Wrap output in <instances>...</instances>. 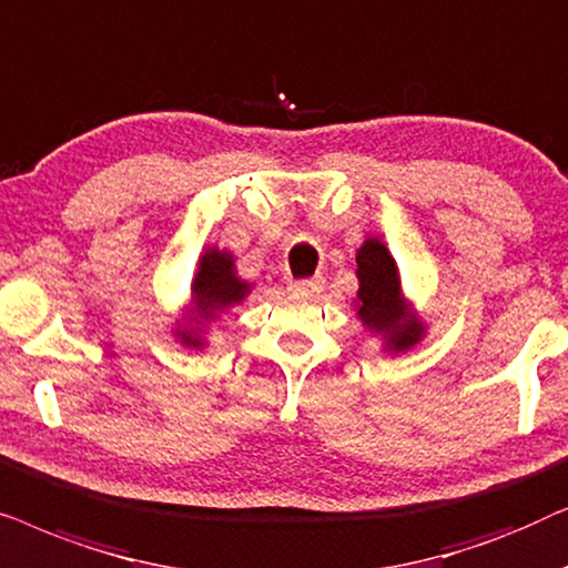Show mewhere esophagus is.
<instances>
[{
    "label": "esophagus",
    "mask_w": 568,
    "mask_h": 568,
    "mask_svg": "<svg viewBox=\"0 0 568 568\" xmlns=\"http://www.w3.org/2000/svg\"><path fill=\"white\" fill-rule=\"evenodd\" d=\"M325 286V278L323 276H313V278H294L286 286V292L292 294V297H302V300H313L315 294H321Z\"/></svg>",
    "instance_id": "1"
}]
</instances>
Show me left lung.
I'll use <instances>...</instances> for the list:
<instances>
[{"label":"left lung","mask_w":568,"mask_h":568,"mask_svg":"<svg viewBox=\"0 0 568 568\" xmlns=\"http://www.w3.org/2000/svg\"><path fill=\"white\" fill-rule=\"evenodd\" d=\"M356 278L359 290L352 297L356 317L383 341V352L398 356L422 344L429 323L403 292L398 263L379 237H367L356 251Z\"/></svg>","instance_id":"1"}]
</instances>
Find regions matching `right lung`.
<instances>
[{
  "instance_id": "add662e5",
  "label": "right lung",
  "mask_w": 568,
  "mask_h": 568,
  "mask_svg": "<svg viewBox=\"0 0 568 568\" xmlns=\"http://www.w3.org/2000/svg\"><path fill=\"white\" fill-rule=\"evenodd\" d=\"M251 292L253 282L237 276L235 255L227 247L206 245L193 271L189 300L178 313L170 333L181 346L201 352L209 344L206 336L212 323L220 321L227 310L243 305Z\"/></svg>"
}]
</instances>
